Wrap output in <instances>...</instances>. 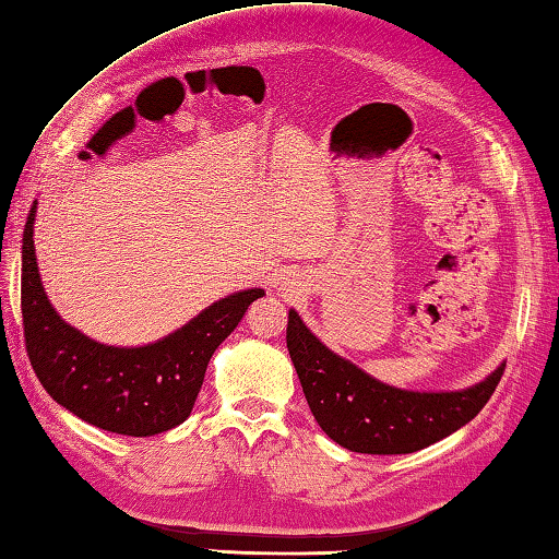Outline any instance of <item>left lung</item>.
<instances>
[{
	"mask_svg": "<svg viewBox=\"0 0 559 559\" xmlns=\"http://www.w3.org/2000/svg\"><path fill=\"white\" fill-rule=\"evenodd\" d=\"M293 367L320 428L342 448L361 454H411L448 438L479 415L503 377V367L464 391L415 393L385 385L337 357L288 312Z\"/></svg>",
	"mask_w": 559,
	"mask_h": 559,
	"instance_id": "1",
	"label": "left lung"
}]
</instances>
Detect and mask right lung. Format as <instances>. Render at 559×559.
<instances>
[{
    "mask_svg": "<svg viewBox=\"0 0 559 559\" xmlns=\"http://www.w3.org/2000/svg\"><path fill=\"white\" fill-rule=\"evenodd\" d=\"M36 202L22 245V318L28 361L50 399L78 418L117 435L148 438L188 418L207 361L263 298L241 290L202 310L186 328L146 347H107L58 318L40 286L34 249Z\"/></svg>",
    "mask_w": 559,
    "mask_h": 559,
    "instance_id": "add662e5",
    "label": "right lung"
}]
</instances>
